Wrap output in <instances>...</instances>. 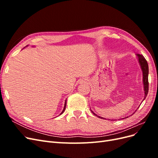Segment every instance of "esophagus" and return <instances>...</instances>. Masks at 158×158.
Returning <instances> with one entry per match:
<instances>
[{
	"instance_id": "esophagus-1",
	"label": "esophagus",
	"mask_w": 158,
	"mask_h": 158,
	"mask_svg": "<svg viewBox=\"0 0 158 158\" xmlns=\"http://www.w3.org/2000/svg\"><path fill=\"white\" fill-rule=\"evenodd\" d=\"M88 81L87 80H85V79L81 81V83H85V84H88Z\"/></svg>"
}]
</instances>
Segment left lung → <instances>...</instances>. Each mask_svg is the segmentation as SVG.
Here are the masks:
<instances>
[{"label":"left lung","instance_id":"1","mask_svg":"<svg viewBox=\"0 0 158 158\" xmlns=\"http://www.w3.org/2000/svg\"><path fill=\"white\" fill-rule=\"evenodd\" d=\"M136 57H137V59L138 60V63H139L140 66V69L142 70V76H143L142 82H143V88H144V99H143V100H142V102H143L146 99V98L147 96V94L148 93V73H149V69H148V63H147V61L145 59L144 57L142 55H140V54H136ZM138 108H137V109H138ZM90 110H91V108H90ZM136 111H135V112H136ZM91 111L93 113V114H94V115L98 117L99 118L106 119V118H103V117H100V116H98V114H96L94 112H93L92 110H91ZM135 112H134V113H135ZM132 114H131V115H132ZM128 117L127 116L126 117H124V118H120V119L121 120V119L127 118ZM114 120H116V119H114Z\"/></svg>","mask_w":158,"mask_h":158}]
</instances>
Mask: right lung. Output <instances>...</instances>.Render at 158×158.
<instances>
[{
    "mask_svg": "<svg viewBox=\"0 0 158 158\" xmlns=\"http://www.w3.org/2000/svg\"><path fill=\"white\" fill-rule=\"evenodd\" d=\"M27 47V46H26ZM25 47H24V48H25ZM66 99L65 100V102H64V108H63V111H62L61 112V113L60 114H63V112L64 111V110H65V108H66Z\"/></svg>",
    "mask_w": 158,
    "mask_h": 158,
    "instance_id": "obj_1",
    "label": "right lung"
}]
</instances>
